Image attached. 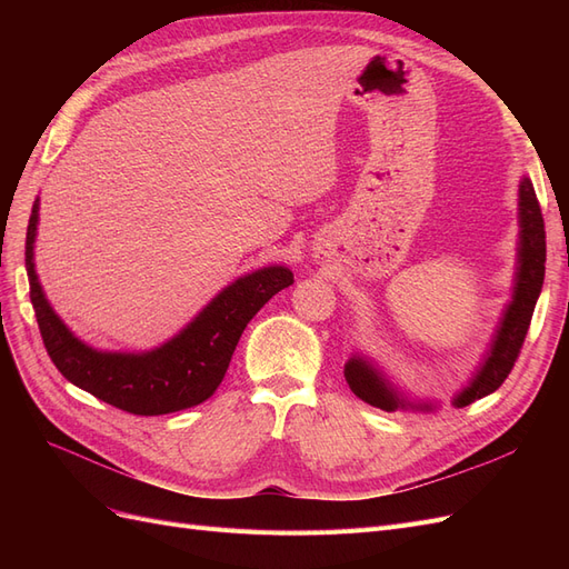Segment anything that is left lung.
<instances>
[{
    "label": "left lung",
    "mask_w": 569,
    "mask_h": 569,
    "mask_svg": "<svg viewBox=\"0 0 569 569\" xmlns=\"http://www.w3.org/2000/svg\"><path fill=\"white\" fill-rule=\"evenodd\" d=\"M520 268H518V282H515V297L508 306L506 318L498 327V335L493 339V347L485 366L477 372L472 385L458 393L456 406H470L472 401L481 399L491 391H496L506 382L510 375L515 360L520 356V349L525 343L529 322L533 316V306H537L539 291L543 284L546 272V230H543V216L541 206L533 192V184L525 178L520 184ZM343 377L351 387V391L363 399L366 403L393 410L399 408L401 401L396 399V393L385 385V380L377 375L366 360L351 358L347 368H343Z\"/></svg>",
    "instance_id": "left-lung-1"
}]
</instances>
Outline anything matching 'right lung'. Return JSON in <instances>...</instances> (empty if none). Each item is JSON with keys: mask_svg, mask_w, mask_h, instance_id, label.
Masks as SVG:
<instances>
[{"mask_svg": "<svg viewBox=\"0 0 569 569\" xmlns=\"http://www.w3.org/2000/svg\"><path fill=\"white\" fill-rule=\"evenodd\" d=\"M38 209L40 203L36 201L26 234V270L44 349L68 382L132 416H166L203 403L213 396L249 320L278 291L295 282L291 272L282 266L256 270L222 289L194 322H189L161 349L140 356L101 353L84 347L68 332L42 295L32 263Z\"/></svg>", "mask_w": 569, "mask_h": 569, "instance_id": "right-lung-1", "label": "right lung"}]
</instances>
